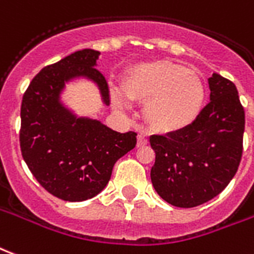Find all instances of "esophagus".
<instances>
[{
  "instance_id": "obj_1",
  "label": "esophagus",
  "mask_w": 254,
  "mask_h": 254,
  "mask_svg": "<svg viewBox=\"0 0 254 254\" xmlns=\"http://www.w3.org/2000/svg\"><path fill=\"white\" fill-rule=\"evenodd\" d=\"M148 144V138L144 133H140L138 136H137V146L138 148H141V146H145Z\"/></svg>"
}]
</instances>
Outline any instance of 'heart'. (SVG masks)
<instances>
[{
	"label": "heart",
	"instance_id": "1",
	"mask_svg": "<svg viewBox=\"0 0 254 254\" xmlns=\"http://www.w3.org/2000/svg\"><path fill=\"white\" fill-rule=\"evenodd\" d=\"M122 93L132 102H145L142 114L151 130L174 134L186 130L203 110L206 87L198 72L171 60H151L130 65L122 76ZM118 108L125 101L117 91Z\"/></svg>",
	"mask_w": 254,
	"mask_h": 254
}]
</instances>
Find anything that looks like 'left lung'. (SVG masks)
I'll return each mask as SVG.
<instances>
[{"instance_id":"obj_1","label":"left lung","mask_w":254,"mask_h":254,"mask_svg":"<svg viewBox=\"0 0 254 254\" xmlns=\"http://www.w3.org/2000/svg\"><path fill=\"white\" fill-rule=\"evenodd\" d=\"M210 102L186 130L151 136L155 165L152 185L176 207H196L222 192L242 156L245 112L236 84L214 72L208 78Z\"/></svg>"}]
</instances>
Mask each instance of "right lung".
I'll use <instances>...</instances> for the list:
<instances>
[{"mask_svg": "<svg viewBox=\"0 0 254 254\" xmlns=\"http://www.w3.org/2000/svg\"><path fill=\"white\" fill-rule=\"evenodd\" d=\"M99 51H76L32 79L21 103L20 146L32 175L54 196L80 202L110 180L116 161L136 146L137 133H118L101 121L76 117L60 102L67 82L87 78L110 105L108 82L95 68Z\"/></svg>", "mask_w": 254, "mask_h": 254, "instance_id": "add662e5", "label": "right lung"}]
</instances>
